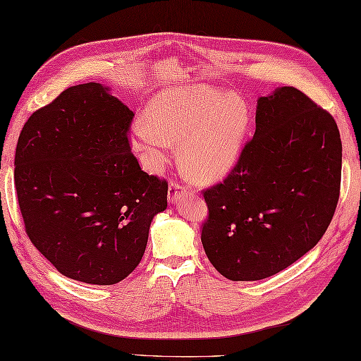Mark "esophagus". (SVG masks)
<instances>
[{
	"instance_id": "obj_1",
	"label": "esophagus",
	"mask_w": 361,
	"mask_h": 361,
	"mask_svg": "<svg viewBox=\"0 0 361 361\" xmlns=\"http://www.w3.org/2000/svg\"><path fill=\"white\" fill-rule=\"evenodd\" d=\"M188 192V188H183L181 185H178L176 181H171L169 183V190H167V197H169V202L175 203L176 200L180 199L183 194Z\"/></svg>"
}]
</instances>
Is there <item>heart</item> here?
I'll use <instances>...</instances> for the list:
<instances>
[{"label":"heart","instance_id":"obj_1","mask_svg":"<svg viewBox=\"0 0 361 361\" xmlns=\"http://www.w3.org/2000/svg\"><path fill=\"white\" fill-rule=\"evenodd\" d=\"M249 109L241 97L200 86L161 92L148 106V120L133 126V148L144 167L159 172L181 140V161L197 178L227 173L241 153Z\"/></svg>","mask_w":361,"mask_h":361}]
</instances>
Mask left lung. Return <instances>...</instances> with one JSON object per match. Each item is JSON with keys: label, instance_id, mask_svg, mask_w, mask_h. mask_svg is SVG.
<instances>
[{"label": "left lung", "instance_id": "1", "mask_svg": "<svg viewBox=\"0 0 361 361\" xmlns=\"http://www.w3.org/2000/svg\"><path fill=\"white\" fill-rule=\"evenodd\" d=\"M255 134L203 190L204 253L233 281L267 279L319 243L335 214L343 145L335 118L295 87L259 97Z\"/></svg>", "mask_w": 361, "mask_h": 361}]
</instances>
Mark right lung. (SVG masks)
<instances>
[{"label": "right lung", "instance_id": "obj_1", "mask_svg": "<svg viewBox=\"0 0 361 361\" xmlns=\"http://www.w3.org/2000/svg\"><path fill=\"white\" fill-rule=\"evenodd\" d=\"M133 111L100 82L72 86L34 112L16 150L27 238L62 275L114 285L144 257L167 181L131 153Z\"/></svg>", "mask_w": 361, "mask_h": 361}]
</instances>
